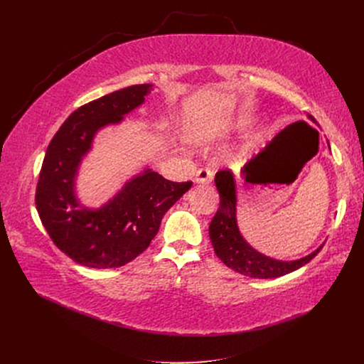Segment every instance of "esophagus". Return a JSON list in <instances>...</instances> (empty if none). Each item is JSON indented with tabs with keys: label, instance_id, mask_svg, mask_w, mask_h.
Masks as SVG:
<instances>
[{
	"label": "esophagus",
	"instance_id": "34e87169",
	"mask_svg": "<svg viewBox=\"0 0 364 364\" xmlns=\"http://www.w3.org/2000/svg\"><path fill=\"white\" fill-rule=\"evenodd\" d=\"M214 178V171L209 168H200L198 169L196 176H195V183L198 184H209Z\"/></svg>",
	"mask_w": 364,
	"mask_h": 364
}]
</instances>
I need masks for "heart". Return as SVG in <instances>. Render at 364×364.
Masks as SVG:
<instances>
[{
    "mask_svg": "<svg viewBox=\"0 0 364 364\" xmlns=\"http://www.w3.org/2000/svg\"><path fill=\"white\" fill-rule=\"evenodd\" d=\"M203 136H206V134H205V132H199V137H203Z\"/></svg>",
    "mask_w": 364,
    "mask_h": 364,
    "instance_id": "obj_1",
    "label": "heart"
}]
</instances>
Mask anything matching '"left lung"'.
Wrapping results in <instances>:
<instances>
[{
    "instance_id": "1",
    "label": "left lung",
    "mask_w": 364,
    "mask_h": 364,
    "mask_svg": "<svg viewBox=\"0 0 364 364\" xmlns=\"http://www.w3.org/2000/svg\"><path fill=\"white\" fill-rule=\"evenodd\" d=\"M309 118L314 121L311 114ZM215 186L220 193V208L209 224V237L217 257L228 269L254 279H274L301 269L320 252L323 245L304 258L280 261L255 251L243 239L237 225V192L233 172L230 169L218 171Z\"/></svg>"
}]
</instances>
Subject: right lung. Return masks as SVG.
Returning a JSON list of instances; mask_svg holds the SVG:
<instances>
[{"label":"right lung","instance_id":"obj_1","mask_svg":"<svg viewBox=\"0 0 364 364\" xmlns=\"http://www.w3.org/2000/svg\"><path fill=\"white\" fill-rule=\"evenodd\" d=\"M151 87L131 85L78 107L46 151L36 211L54 245L81 265L113 269L137 258L156 236L165 213L192 187V181L174 183L144 168L100 208H87L76 198V176L95 134L141 106Z\"/></svg>","mask_w":364,"mask_h":364}]
</instances>
